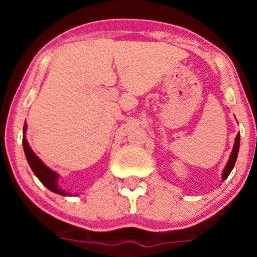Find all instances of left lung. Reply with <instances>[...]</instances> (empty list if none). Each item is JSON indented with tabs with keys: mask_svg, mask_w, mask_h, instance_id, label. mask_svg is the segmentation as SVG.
<instances>
[{
	"mask_svg": "<svg viewBox=\"0 0 257 257\" xmlns=\"http://www.w3.org/2000/svg\"><path fill=\"white\" fill-rule=\"evenodd\" d=\"M239 145H240V134L238 133L237 137L234 139V145H233L231 155H229V158L228 161H227L226 167L223 168L222 170V175H221L222 176V181H225V180L228 178V175L231 174L232 169L234 168L235 161H237V157H238V152H239Z\"/></svg>",
	"mask_w": 257,
	"mask_h": 257,
	"instance_id": "8db88e82",
	"label": "left lung"
}]
</instances>
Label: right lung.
<instances>
[{"instance_id":"right-lung-1","label":"right lung","mask_w":257,"mask_h":257,"mask_svg":"<svg viewBox=\"0 0 257 257\" xmlns=\"http://www.w3.org/2000/svg\"><path fill=\"white\" fill-rule=\"evenodd\" d=\"M26 129H28V124L25 123L24 128H23V147H24L26 161H28L32 172L37 176V179L52 192L58 193L64 197L77 196V193H69L63 190V188H60V186L58 184L60 175L57 172H54V170H52L49 167H47L36 153L32 151V149L28 143V139H26Z\"/></svg>"}]
</instances>
